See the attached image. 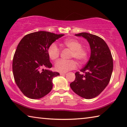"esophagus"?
I'll return each instance as SVG.
<instances>
[{
    "label": "esophagus",
    "instance_id": "obj_1",
    "mask_svg": "<svg viewBox=\"0 0 127 127\" xmlns=\"http://www.w3.org/2000/svg\"><path fill=\"white\" fill-rule=\"evenodd\" d=\"M66 74V73H60V75H65Z\"/></svg>",
    "mask_w": 127,
    "mask_h": 127
}]
</instances>
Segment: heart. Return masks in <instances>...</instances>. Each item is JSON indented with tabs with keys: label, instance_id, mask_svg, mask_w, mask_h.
Segmentation results:
<instances>
[{
	"label": "heart",
	"instance_id": "b5f03b06",
	"mask_svg": "<svg viewBox=\"0 0 127 127\" xmlns=\"http://www.w3.org/2000/svg\"><path fill=\"white\" fill-rule=\"evenodd\" d=\"M63 44L71 50L70 58L75 59L80 64L84 63L89 56V52L87 48L82 47V44L75 39H69L64 41ZM48 55L53 61H56L61 54V50L56 43L50 44L47 50ZM77 67V63L74 60H60L55 65V69L61 73H65L74 69Z\"/></svg>",
	"mask_w": 127,
	"mask_h": 127
}]
</instances>
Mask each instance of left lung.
Returning a JSON list of instances; mask_svg holds the SVG:
<instances>
[{
    "label": "left lung",
    "mask_w": 127,
    "mask_h": 127,
    "mask_svg": "<svg viewBox=\"0 0 127 127\" xmlns=\"http://www.w3.org/2000/svg\"><path fill=\"white\" fill-rule=\"evenodd\" d=\"M75 35L88 40L91 54L87 65L80 70L82 74L75 73V79L70 86L81 97L92 99L99 95L109 83L113 68L112 56L107 43L99 36L85 32Z\"/></svg>",
    "instance_id": "1"
}]
</instances>
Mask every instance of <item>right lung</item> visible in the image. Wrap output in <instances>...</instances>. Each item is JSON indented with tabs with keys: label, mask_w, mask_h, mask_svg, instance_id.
<instances>
[{
	"label": "right lung",
	"mask_w": 127,
	"mask_h": 127,
	"mask_svg": "<svg viewBox=\"0 0 127 127\" xmlns=\"http://www.w3.org/2000/svg\"><path fill=\"white\" fill-rule=\"evenodd\" d=\"M63 35L36 32L25 35L18 44L13 57V73L17 86L28 98L39 99L51 91L53 78L59 73L45 69L52 66L47 50Z\"/></svg>",
	"instance_id": "1"
}]
</instances>
